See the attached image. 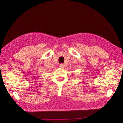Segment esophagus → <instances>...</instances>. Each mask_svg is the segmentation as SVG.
<instances>
[{"label": "esophagus", "instance_id": "obj_1", "mask_svg": "<svg viewBox=\"0 0 123 123\" xmlns=\"http://www.w3.org/2000/svg\"><path fill=\"white\" fill-rule=\"evenodd\" d=\"M59 67H60V68H64V64H60V65H59Z\"/></svg>", "mask_w": 123, "mask_h": 123}]
</instances>
